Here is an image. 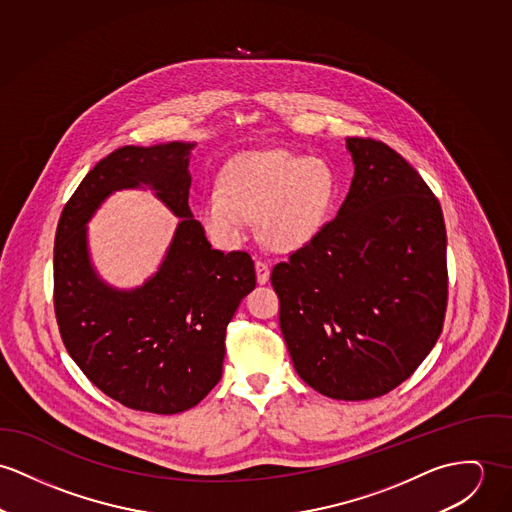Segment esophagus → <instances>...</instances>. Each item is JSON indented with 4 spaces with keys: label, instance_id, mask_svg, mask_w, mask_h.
Wrapping results in <instances>:
<instances>
[{
    "label": "esophagus",
    "instance_id": "esophagus-1",
    "mask_svg": "<svg viewBox=\"0 0 512 512\" xmlns=\"http://www.w3.org/2000/svg\"><path fill=\"white\" fill-rule=\"evenodd\" d=\"M255 271H257V283L265 284L269 281V273H271V267L267 261H261L257 259L255 261Z\"/></svg>",
    "mask_w": 512,
    "mask_h": 512
}]
</instances>
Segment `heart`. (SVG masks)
I'll return each mask as SVG.
<instances>
[{
  "mask_svg": "<svg viewBox=\"0 0 512 512\" xmlns=\"http://www.w3.org/2000/svg\"><path fill=\"white\" fill-rule=\"evenodd\" d=\"M338 192V172L326 159L283 149L247 151L222 172L220 192L202 198L198 220L216 243L235 245L247 220L259 218L269 247L294 251L328 226Z\"/></svg>",
  "mask_w": 512,
  "mask_h": 512,
  "instance_id": "heart-1",
  "label": "heart"
}]
</instances>
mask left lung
<instances>
[{
	"label": "left lung",
	"instance_id": "left-lung-1",
	"mask_svg": "<svg viewBox=\"0 0 512 512\" xmlns=\"http://www.w3.org/2000/svg\"><path fill=\"white\" fill-rule=\"evenodd\" d=\"M355 176L338 216L275 265L279 324L300 379L338 400L383 397L442 334V206L395 149L349 137Z\"/></svg>",
	"mask_w": 512,
	"mask_h": 512
}]
</instances>
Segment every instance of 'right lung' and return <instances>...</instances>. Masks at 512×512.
<instances>
[{
    "mask_svg": "<svg viewBox=\"0 0 512 512\" xmlns=\"http://www.w3.org/2000/svg\"><path fill=\"white\" fill-rule=\"evenodd\" d=\"M172 141L121 147L84 176L55 235V314L66 351L82 373L127 408L176 414L222 379L226 328L255 288L247 251H218L188 206V153ZM149 183L181 218L160 273L135 291H115L93 273L85 222L119 187Z\"/></svg>",
    "mask_w": 512,
    "mask_h": 512,
    "instance_id": "add662e5",
    "label": "right lung"
}]
</instances>
